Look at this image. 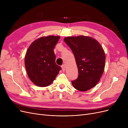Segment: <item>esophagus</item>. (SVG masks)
Instances as JSON below:
<instances>
[{"mask_svg":"<svg viewBox=\"0 0 128 128\" xmlns=\"http://www.w3.org/2000/svg\"><path fill=\"white\" fill-rule=\"evenodd\" d=\"M61 67H62V70H63V71H64V70H65L66 66H65L64 64H63V65L61 66Z\"/></svg>","mask_w":128,"mask_h":128,"instance_id":"esophagus-1","label":"esophagus"}]
</instances>
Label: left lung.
Segmentation results:
<instances>
[{
    "label": "left lung",
    "instance_id": "left-lung-1",
    "mask_svg": "<svg viewBox=\"0 0 128 128\" xmlns=\"http://www.w3.org/2000/svg\"><path fill=\"white\" fill-rule=\"evenodd\" d=\"M72 50L78 68V76L72 81L73 86L86 91L95 86L104 71L105 54L101 45L88 36H70L64 38Z\"/></svg>",
    "mask_w": 128,
    "mask_h": 128
}]
</instances>
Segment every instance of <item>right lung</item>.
Instances as JSON below:
<instances>
[{
	"label": "right lung",
	"mask_w": 128,
	"mask_h": 128,
	"mask_svg": "<svg viewBox=\"0 0 128 128\" xmlns=\"http://www.w3.org/2000/svg\"><path fill=\"white\" fill-rule=\"evenodd\" d=\"M60 36L42 37L33 42L25 56L24 64L30 80L37 86H50L61 69L56 64L54 48Z\"/></svg>",
	"instance_id": "obj_1"
}]
</instances>
